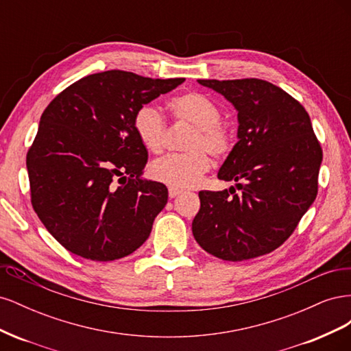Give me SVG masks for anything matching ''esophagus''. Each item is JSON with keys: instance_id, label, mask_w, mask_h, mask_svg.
Instances as JSON below:
<instances>
[{"instance_id": "1", "label": "esophagus", "mask_w": 351, "mask_h": 351, "mask_svg": "<svg viewBox=\"0 0 351 351\" xmlns=\"http://www.w3.org/2000/svg\"><path fill=\"white\" fill-rule=\"evenodd\" d=\"M180 193H182V190L174 189V187H169V189H168V195H169V197H176V196H178Z\"/></svg>"}]
</instances>
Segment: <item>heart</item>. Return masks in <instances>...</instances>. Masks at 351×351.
I'll list each match as a JSON object with an SVG mask.
<instances>
[{"label":"heart","instance_id":"heart-1","mask_svg":"<svg viewBox=\"0 0 351 351\" xmlns=\"http://www.w3.org/2000/svg\"><path fill=\"white\" fill-rule=\"evenodd\" d=\"M167 105L176 121L193 125L186 145L189 152L156 159L149 167V174L156 182L169 187H193L212 165L206 152L215 159H224L231 154L234 139L228 127L219 121V108L206 95L186 92L168 99ZM133 130L149 152L158 154L164 149L167 121L155 105L145 104L137 108L133 115Z\"/></svg>","mask_w":351,"mask_h":351}]
</instances>
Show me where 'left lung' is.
<instances>
[{"label": "left lung", "mask_w": 351, "mask_h": 351, "mask_svg": "<svg viewBox=\"0 0 351 351\" xmlns=\"http://www.w3.org/2000/svg\"><path fill=\"white\" fill-rule=\"evenodd\" d=\"M239 111V142L218 173L236 187L200 190L192 222L199 246L222 261L271 253L289 239L317 195L322 147L303 105L261 79L197 80Z\"/></svg>", "instance_id": "obj_1"}]
</instances>
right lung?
Segmentation results:
<instances>
[{
	"mask_svg": "<svg viewBox=\"0 0 351 351\" xmlns=\"http://www.w3.org/2000/svg\"><path fill=\"white\" fill-rule=\"evenodd\" d=\"M183 82L123 70L89 74L42 112L26 156L30 202L69 252L108 262L149 237L168 190L141 178L147 151L134 134L133 115Z\"/></svg>",
	"mask_w": 351,
	"mask_h": 351,
	"instance_id": "add662e5",
	"label": "right lung"
}]
</instances>
